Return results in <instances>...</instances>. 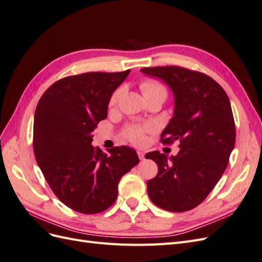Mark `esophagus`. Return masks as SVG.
I'll list each match as a JSON object with an SVG mask.
<instances>
[{
	"mask_svg": "<svg viewBox=\"0 0 262 262\" xmlns=\"http://www.w3.org/2000/svg\"><path fill=\"white\" fill-rule=\"evenodd\" d=\"M144 155H145L144 152H142V150H138V156H139V158H140L141 161H144V160H145Z\"/></svg>",
	"mask_w": 262,
	"mask_h": 262,
	"instance_id": "34e87169",
	"label": "esophagus"
}]
</instances>
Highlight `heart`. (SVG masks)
<instances>
[{
    "mask_svg": "<svg viewBox=\"0 0 262 262\" xmlns=\"http://www.w3.org/2000/svg\"><path fill=\"white\" fill-rule=\"evenodd\" d=\"M141 90L143 93L144 97L149 96V95L163 93L166 95V90L163 84L157 82L155 80H146L141 84ZM122 94V89L117 90L110 97L109 105L114 106L117 104V101L120 98ZM155 126L153 124H147L145 126H139V125H130L124 130V136L130 142L134 144H142L145 141V132L153 131Z\"/></svg>",
    "mask_w": 262,
    "mask_h": 262,
    "instance_id": "obj_1",
    "label": "heart"
}]
</instances>
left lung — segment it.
<instances>
[{
	"instance_id": "1",
	"label": "left lung",
	"mask_w": 262,
	"mask_h": 262,
	"mask_svg": "<svg viewBox=\"0 0 262 262\" xmlns=\"http://www.w3.org/2000/svg\"><path fill=\"white\" fill-rule=\"evenodd\" d=\"M141 72L161 78L171 90L175 108L161 141L180 142L176 156L158 150L145 155L158 167L147 181L148 196L166 211H189L209 195L227 167L236 138L231 102L221 85L196 71L171 66Z\"/></svg>"
}]
</instances>
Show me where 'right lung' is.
<instances>
[{"label": "right lung", "mask_w": 262, "mask_h": 262, "mask_svg": "<svg viewBox=\"0 0 262 262\" xmlns=\"http://www.w3.org/2000/svg\"><path fill=\"white\" fill-rule=\"evenodd\" d=\"M129 73L61 78L38 101L33 142L37 164L58 199L76 212L95 214L112 207L121 177L139 164L129 146L106 154L92 145L93 131L107 118L110 97Z\"/></svg>", "instance_id": "obj_1"}]
</instances>
